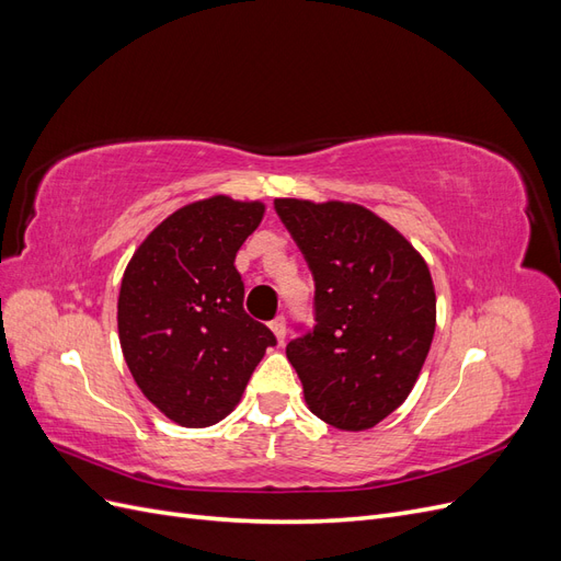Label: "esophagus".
Segmentation results:
<instances>
[{"instance_id":"1","label":"esophagus","mask_w":561,"mask_h":561,"mask_svg":"<svg viewBox=\"0 0 561 561\" xmlns=\"http://www.w3.org/2000/svg\"><path fill=\"white\" fill-rule=\"evenodd\" d=\"M268 328H271V332L276 334V339H278V344H283L285 342V318L283 316H278V318H274L268 322Z\"/></svg>"}]
</instances>
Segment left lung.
I'll return each mask as SVG.
<instances>
[{
    "instance_id": "1",
    "label": "left lung",
    "mask_w": 561,
    "mask_h": 561,
    "mask_svg": "<svg viewBox=\"0 0 561 561\" xmlns=\"http://www.w3.org/2000/svg\"><path fill=\"white\" fill-rule=\"evenodd\" d=\"M316 280V328L285 353L309 410L348 433L375 428L412 393L435 334L421 252L358 203L276 198Z\"/></svg>"
}]
</instances>
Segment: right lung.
Listing matches in <instances>:
<instances>
[{"label": "right lung", "instance_id": "add662e5", "mask_svg": "<svg viewBox=\"0 0 561 561\" xmlns=\"http://www.w3.org/2000/svg\"><path fill=\"white\" fill-rule=\"evenodd\" d=\"M262 201L186 203L133 252L116 304L118 342L142 396L178 426L206 428L241 402L276 336L243 309L236 252Z\"/></svg>", "mask_w": 561, "mask_h": 561}]
</instances>
